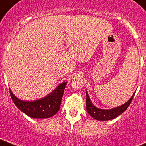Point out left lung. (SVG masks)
<instances>
[{
  "instance_id": "left-lung-1",
  "label": "left lung",
  "mask_w": 146,
  "mask_h": 146,
  "mask_svg": "<svg viewBox=\"0 0 146 146\" xmlns=\"http://www.w3.org/2000/svg\"><path fill=\"white\" fill-rule=\"evenodd\" d=\"M135 94V92L132 96L130 98V99L127 102H125L124 104L119 106L118 107L113 108L111 109H107V110H103V109L99 108L94 106L92 104L91 100L89 98V96L87 92H86V111H87L88 113L91 115L92 117L94 118V119L98 121H108L113 119L119 116V115L124 113V111L127 110L129 106L130 105L131 102H132V99L134 98V95Z\"/></svg>"
}]
</instances>
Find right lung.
<instances>
[{
    "mask_svg": "<svg viewBox=\"0 0 146 146\" xmlns=\"http://www.w3.org/2000/svg\"><path fill=\"white\" fill-rule=\"evenodd\" d=\"M67 81L61 83L51 93L41 99L35 100H22L17 98L10 89L13 102L22 112L33 119H47L57 113L60 108L61 100Z\"/></svg>",
    "mask_w": 146,
    "mask_h": 146,
    "instance_id": "right-lung-1",
    "label": "right lung"
}]
</instances>
